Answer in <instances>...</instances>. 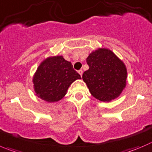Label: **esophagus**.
<instances>
[{
	"label": "esophagus",
	"mask_w": 152,
	"mask_h": 152,
	"mask_svg": "<svg viewBox=\"0 0 152 152\" xmlns=\"http://www.w3.org/2000/svg\"><path fill=\"white\" fill-rule=\"evenodd\" d=\"M78 73L80 74V76H82V75H83V70H82V69H80V70L78 71Z\"/></svg>",
	"instance_id": "1"
}]
</instances>
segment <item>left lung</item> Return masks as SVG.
I'll list each match as a JSON object with an SVG mask.
<instances>
[{"instance_id": "8db88e82", "label": "left lung", "mask_w": 152, "mask_h": 152, "mask_svg": "<svg viewBox=\"0 0 152 152\" xmlns=\"http://www.w3.org/2000/svg\"><path fill=\"white\" fill-rule=\"evenodd\" d=\"M86 63L89 69L82 77L95 99L110 102L120 95L126 85V67L111 50L100 48L92 52Z\"/></svg>"}]
</instances>
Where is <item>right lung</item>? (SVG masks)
Returning a JSON list of instances; mask_svg holds the SVG:
<instances>
[{
	"label": "right lung",
	"mask_w": 152,
	"mask_h": 152,
	"mask_svg": "<svg viewBox=\"0 0 152 152\" xmlns=\"http://www.w3.org/2000/svg\"><path fill=\"white\" fill-rule=\"evenodd\" d=\"M80 75L62 56L49 57L39 66L34 77L35 92L38 97L48 102L63 99L69 86Z\"/></svg>",
	"instance_id": "add662e5"
}]
</instances>
